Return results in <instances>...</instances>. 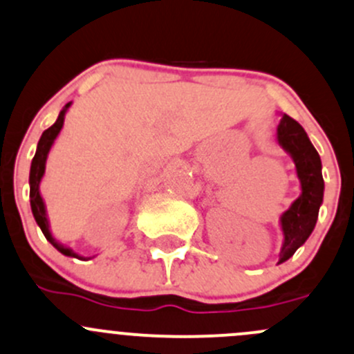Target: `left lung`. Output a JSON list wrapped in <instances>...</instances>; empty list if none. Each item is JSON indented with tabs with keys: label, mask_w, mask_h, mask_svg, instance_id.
Returning <instances> with one entry per match:
<instances>
[{
	"label": "left lung",
	"mask_w": 354,
	"mask_h": 354,
	"mask_svg": "<svg viewBox=\"0 0 354 354\" xmlns=\"http://www.w3.org/2000/svg\"><path fill=\"white\" fill-rule=\"evenodd\" d=\"M277 140L295 162L297 178L302 189L299 198L293 200L288 210H285L280 217V227L283 232V243L278 259L280 265L295 254L297 249L305 244L314 230L319 208L324 198V178L321 156L312 146L302 125L286 113H281V120L277 129Z\"/></svg>",
	"instance_id": "obj_1"
}]
</instances>
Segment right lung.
Segmentation results:
<instances>
[{"label": "right lung", "mask_w": 354, "mask_h": 354, "mask_svg": "<svg viewBox=\"0 0 354 354\" xmlns=\"http://www.w3.org/2000/svg\"><path fill=\"white\" fill-rule=\"evenodd\" d=\"M71 103H73V102H69L68 105H66L64 109L61 110V113H59V117H57V120H55V124L52 125V127L47 129V130H44L42 137H40L39 144H37V151H35V156H33V159H32V166H30V178H28V183H30V207H32L33 218H35L37 225L40 227V230H42V232H44L46 239L49 241V243L54 245V248L57 249V251L61 252V254L69 256V258H77V259H83V261H88V259H91V258H84V256L77 254V252H74L73 249L69 248V245L59 243V241L55 239L54 236H52L49 217H47L46 203H44L42 195H40V181H42L44 174H46L47 156H49L50 147L54 146V142H55V139H57L59 132H61V130H62V125H64V117H66V113H68ZM93 258H95V256H93Z\"/></svg>", "instance_id": "1"}]
</instances>
